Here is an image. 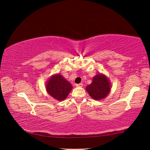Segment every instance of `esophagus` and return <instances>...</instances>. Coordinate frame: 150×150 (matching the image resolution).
<instances>
[{
    "instance_id": "34e87169",
    "label": "esophagus",
    "mask_w": 150,
    "mask_h": 150,
    "mask_svg": "<svg viewBox=\"0 0 150 150\" xmlns=\"http://www.w3.org/2000/svg\"><path fill=\"white\" fill-rule=\"evenodd\" d=\"M83 84L82 83H79V84H77L76 85V87H83Z\"/></svg>"
}]
</instances>
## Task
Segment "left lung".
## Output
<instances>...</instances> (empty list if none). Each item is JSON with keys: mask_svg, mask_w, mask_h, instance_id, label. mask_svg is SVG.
<instances>
[{"mask_svg": "<svg viewBox=\"0 0 150 150\" xmlns=\"http://www.w3.org/2000/svg\"><path fill=\"white\" fill-rule=\"evenodd\" d=\"M111 84L105 75L99 73L93 77L92 83L86 87V91L94 100H100L105 98L110 92Z\"/></svg>", "mask_w": 150, "mask_h": 150, "instance_id": "left-lung-1", "label": "left lung"}]
</instances>
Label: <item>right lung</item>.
Here are the masks:
<instances>
[{"mask_svg":"<svg viewBox=\"0 0 150 150\" xmlns=\"http://www.w3.org/2000/svg\"><path fill=\"white\" fill-rule=\"evenodd\" d=\"M73 88L71 84L59 73L52 75L47 81V93L58 101L65 100Z\"/></svg>","mask_w":150,"mask_h":150,"instance_id":"obj_1","label":"right lung"}]
</instances>
